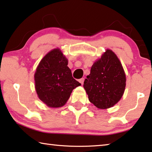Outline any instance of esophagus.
Wrapping results in <instances>:
<instances>
[{
  "instance_id": "1",
  "label": "esophagus",
  "mask_w": 152,
  "mask_h": 152,
  "mask_svg": "<svg viewBox=\"0 0 152 152\" xmlns=\"http://www.w3.org/2000/svg\"><path fill=\"white\" fill-rule=\"evenodd\" d=\"M84 81H85V78H81V79H80V80H79V82H80V83L81 84V85H83Z\"/></svg>"
}]
</instances>
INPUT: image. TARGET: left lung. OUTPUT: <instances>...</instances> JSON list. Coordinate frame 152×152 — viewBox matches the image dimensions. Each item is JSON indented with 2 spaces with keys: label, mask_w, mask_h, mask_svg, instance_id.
Masks as SVG:
<instances>
[{
  "label": "left lung",
  "mask_w": 152,
  "mask_h": 152,
  "mask_svg": "<svg viewBox=\"0 0 152 152\" xmlns=\"http://www.w3.org/2000/svg\"><path fill=\"white\" fill-rule=\"evenodd\" d=\"M83 86L89 102L99 109L110 108L119 102L125 90L126 75L112 50L107 49L93 64Z\"/></svg>",
  "instance_id": "left-lung-1"
}]
</instances>
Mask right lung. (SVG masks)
Segmentation results:
<instances>
[{"instance_id": "1", "label": "right lung", "mask_w": 152, "mask_h": 152, "mask_svg": "<svg viewBox=\"0 0 152 152\" xmlns=\"http://www.w3.org/2000/svg\"><path fill=\"white\" fill-rule=\"evenodd\" d=\"M68 61L59 49L43 57L34 74L35 88L42 102L50 107L66 104L74 88L81 85L72 77Z\"/></svg>"}]
</instances>
